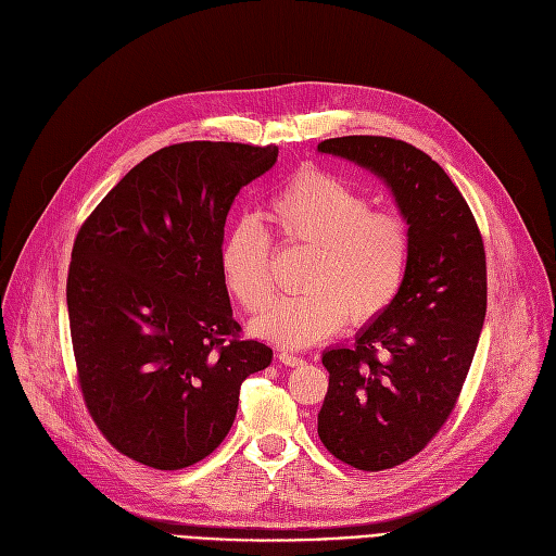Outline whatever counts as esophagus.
<instances>
[{"label":"esophagus","mask_w":556,"mask_h":556,"mask_svg":"<svg viewBox=\"0 0 556 556\" xmlns=\"http://www.w3.org/2000/svg\"><path fill=\"white\" fill-rule=\"evenodd\" d=\"M278 358H280V363H285V366H290V368L303 366V356H299L294 352H280Z\"/></svg>","instance_id":"obj_1"}]
</instances>
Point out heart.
<instances>
[{
	"instance_id": "obj_1",
	"label": "heart",
	"mask_w": 556,
	"mask_h": 556,
	"mask_svg": "<svg viewBox=\"0 0 556 556\" xmlns=\"http://www.w3.org/2000/svg\"><path fill=\"white\" fill-rule=\"evenodd\" d=\"M266 218L282 245L311 248L301 285L308 290L271 303L253 331L280 344L305 348L329 338L352 315L368 321L384 313L402 290L412 260L407 218L327 175H301L271 198ZM220 274L248 313L274 296V245L255 216L227 227Z\"/></svg>"
}]
</instances>
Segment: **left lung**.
<instances>
[{
  "label": "left lung",
  "instance_id": "8db88e82",
  "mask_svg": "<svg viewBox=\"0 0 556 556\" xmlns=\"http://www.w3.org/2000/svg\"><path fill=\"white\" fill-rule=\"evenodd\" d=\"M317 149L384 179L412 229L395 301L350 348L321 354V444L354 469L384 471L424 451L460 397L488 308L483 237L460 190L414 144L348 136Z\"/></svg>",
  "mask_w": 556,
  "mask_h": 556
}]
</instances>
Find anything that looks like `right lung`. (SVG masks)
Wrapping results in <instances>:
<instances>
[{
  "label": "right lung",
  "mask_w": 556,
  "mask_h": 556,
  "mask_svg": "<svg viewBox=\"0 0 556 556\" xmlns=\"http://www.w3.org/2000/svg\"><path fill=\"white\" fill-rule=\"evenodd\" d=\"M278 147L179 142L132 167L83 223L66 305L89 416L130 460L161 471L212 455L241 381L271 363L243 340L220 274L225 218Z\"/></svg>",
  "instance_id": "1"
}]
</instances>
